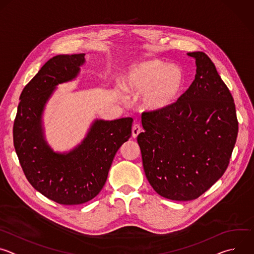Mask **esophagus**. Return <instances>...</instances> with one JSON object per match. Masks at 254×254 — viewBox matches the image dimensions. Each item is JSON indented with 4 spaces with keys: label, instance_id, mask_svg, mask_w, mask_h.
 Wrapping results in <instances>:
<instances>
[{
    "label": "esophagus",
    "instance_id": "34e87169",
    "mask_svg": "<svg viewBox=\"0 0 254 254\" xmlns=\"http://www.w3.org/2000/svg\"><path fill=\"white\" fill-rule=\"evenodd\" d=\"M140 130H141L140 126H139V125H137V124H135V125L132 127V130H131L132 137H133V138H135V137L138 135V133L140 132Z\"/></svg>",
    "mask_w": 254,
    "mask_h": 254
}]
</instances>
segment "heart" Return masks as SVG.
Instances as JSON below:
<instances>
[{
    "label": "heart",
    "mask_w": 254,
    "mask_h": 254,
    "mask_svg": "<svg viewBox=\"0 0 254 254\" xmlns=\"http://www.w3.org/2000/svg\"><path fill=\"white\" fill-rule=\"evenodd\" d=\"M184 81V73L179 67L160 60H147L134 65L123 86L127 92L142 93L141 102L147 110L162 112L177 101Z\"/></svg>",
    "instance_id": "heart-1"
}]
</instances>
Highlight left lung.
<instances>
[{
	"instance_id": "1",
	"label": "left lung",
	"mask_w": 254,
	"mask_h": 254,
	"mask_svg": "<svg viewBox=\"0 0 254 254\" xmlns=\"http://www.w3.org/2000/svg\"><path fill=\"white\" fill-rule=\"evenodd\" d=\"M188 56L194 81L167 110L142 113L137 135L149 183L175 201L199 198L222 177L238 133L233 97L214 63L204 52Z\"/></svg>"
}]
</instances>
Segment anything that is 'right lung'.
<instances>
[{"label":"right lung","instance_id":"add662e5","mask_svg":"<svg viewBox=\"0 0 254 254\" xmlns=\"http://www.w3.org/2000/svg\"><path fill=\"white\" fill-rule=\"evenodd\" d=\"M84 56L80 53L49 59L24 87L13 127L14 147L29 183L63 205L93 199L106 182L117 152L131 136V118L96 121L72 152L56 154L47 146L41 128L43 107L56 85L77 75Z\"/></svg>","mask_w":254,"mask_h":254}]
</instances>
